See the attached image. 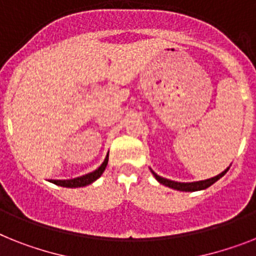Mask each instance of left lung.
Instances as JSON below:
<instances>
[{
	"mask_svg": "<svg viewBox=\"0 0 256 256\" xmlns=\"http://www.w3.org/2000/svg\"><path fill=\"white\" fill-rule=\"evenodd\" d=\"M230 168H226L225 171H222L221 174L216 175V176H213L210 179H206V180H199V182H191V183H182V182H174V180H170V179H166V178H162L160 175H157L152 170V174L154 175V178L157 179L161 184L166 186V187H170V188H174V190H178V191H186V192H194V191H200V190H206L208 187L214 183V182L218 180L220 178H222L224 175L226 174L228 170Z\"/></svg>",
	"mask_w": 256,
	"mask_h": 256,
	"instance_id": "1",
	"label": "left lung"
}]
</instances>
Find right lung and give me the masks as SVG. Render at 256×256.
Masks as SVG:
<instances>
[{
    "instance_id": "right-lung-1",
    "label": "right lung",
    "mask_w": 256,
    "mask_h": 256,
    "mask_svg": "<svg viewBox=\"0 0 256 256\" xmlns=\"http://www.w3.org/2000/svg\"><path fill=\"white\" fill-rule=\"evenodd\" d=\"M107 164H108V154L106 156L103 164H100L96 170L92 171V172H88V174L82 175V176H78V178H74V179H68V180H50V182L57 186H61V187H68V188L85 187V186L88 184H92V182L96 180V179L103 174V171L106 170Z\"/></svg>"
}]
</instances>
